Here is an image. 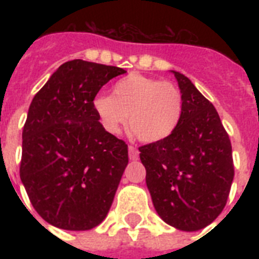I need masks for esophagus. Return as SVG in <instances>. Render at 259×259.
I'll list each match as a JSON object with an SVG mask.
<instances>
[{
    "mask_svg": "<svg viewBox=\"0 0 259 259\" xmlns=\"http://www.w3.org/2000/svg\"><path fill=\"white\" fill-rule=\"evenodd\" d=\"M138 149L136 148V146H129V158L132 160V161H134V160H137L138 158Z\"/></svg>",
    "mask_w": 259,
    "mask_h": 259,
    "instance_id": "esophagus-1",
    "label": "esophagus"
}]
</instances>
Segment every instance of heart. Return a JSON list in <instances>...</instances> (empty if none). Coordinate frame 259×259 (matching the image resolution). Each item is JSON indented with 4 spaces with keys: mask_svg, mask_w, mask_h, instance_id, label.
<instances>
[{
    "mask_svg": "<svg viewBox=\"0 0 259 259\" xmlns=\"http://www.w3.org/2000/svg\"><path fill=\"white\" fill-rule=\"evenodd\" d=\"M94 111L102 127L117 134L127 125L142 142H160L177 129L184 101L176 84L141 74H130L118 80L111 95H98Z\"/></svg>",
    "mask_w": 259,
    "mask_h": 259,
    "instance_id": "1",
    "label": "heart"
}]
</instances>
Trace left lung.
Wrapping results in <instances>:
<instances>
[{"label":"left lung","instance_id":"8db88e82","mask_svg":"<svg viewBox=\"0 0 259 259\" xmlns=\"http://www.w3.org/2000/svg\"><path fill=\"white\" fill-rule=\"evenodd\" d=\"M184 111L169 137L140 148L154 209L169 226L197 231L223 211L234 179L229 134L208 99L185 75L170 71Z\"/></svg>","mask_w":259,"mask_h":259}]
</instances>
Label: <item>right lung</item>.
Masks as SVG:
<instances>
[{"label": "right lung", "mask_w": 259, "mask_h": 259, "mask_svg": "<svg viewBox=\"0 0 259 259\" xmlns=\"http://www.w3.org/2000/svg\"><path fill=\"white\" fill-rule=\"evenodd\" d=\"M123 68L75 59L34 95L22 130L20 177L36 212L50 225L86 231L107 217L129 157L106 132L93 101Z\"/></svg>", "instance_id": "obj_1"}]
</instances>
